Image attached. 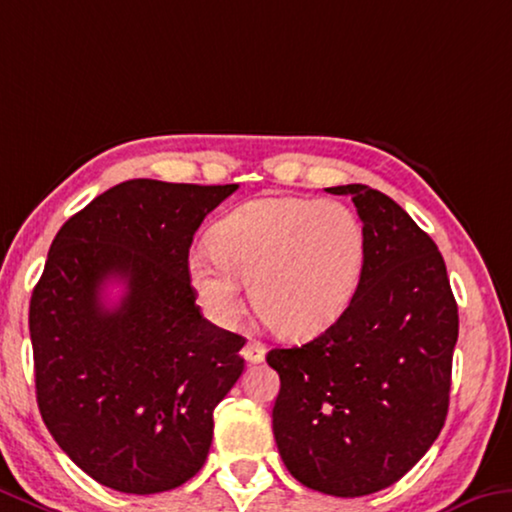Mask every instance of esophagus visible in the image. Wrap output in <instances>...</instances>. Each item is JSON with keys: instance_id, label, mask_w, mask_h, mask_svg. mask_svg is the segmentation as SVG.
<instances>
[{"instance_id": "esophagus-1", "label": "esophagus", "mask_w": 512, "mask_h": 512, "mask_svg": "<svg viewBox=\"0 0 512 512\" xmlns=\"http://www.w3.org/2000/svg\"><path fill=\"white\" fill-rule=\"evenodd\" d=\"M243 358H246V362H250V364L264 362L266 346L262 342H257V339H250V342L243 346Z\"/></svg>"}]
</instances>
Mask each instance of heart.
Segmentation results:
<instances>
[{"mask_svg": "<svg viewBox=\"0 0 512 512\" xmlns=\"http://www.w3.org/2000/svg\"><path fill=\"white\" fill-rule=\"evenodd\" d=\"M209 248L189 255V278L212 319L237 321L241 280H250L257 314L280 335L305 337L330 326L353 300L367 234L339 200L269 196L223 216Z\"/></svg>", "mask_w": 512, "mask_h": 512, "instance_id": "heart-1", "label": "heart"}]
</instances>
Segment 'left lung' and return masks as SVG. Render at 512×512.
<instances>
[{
	"label": "left lung",
	"mask_w": 512,
	"mask_h": 512,
	"mask_svg": "<svg viewBox=\"0 0 512 512\" xmlns=\"http://www.w3.org/2000/svg\"><path fill=\"white\" fill-rule=\"evenodd\" d=\"M351 196L367 234L358 291L312 342L273 348V433L291 476L332 497L399 481L440 435L449 410L458 305L435 241L371 186Z\"/></svg>",
	"instance_id": "obj_1"
}]
</instances>
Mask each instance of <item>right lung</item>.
I'll return each instance as SVG.
<instances>
[{"instance_id":"obj_1","label":"right lung","mask_w":512,"mask_h":512,"mask_svg":"<svg viewBox=\"0 0 512 512\" xmlns=\"http://www.w3.org/2000/svg\"><path fill=\"white\" fill-rule=\"evenodd\" d=\"M237 189L129 180L52 241L29 305L38 408L68 458L111 490L166 492L205 465L246 339L200 314L189 248ZM109 281L126 287L118 306L103 303Z\"/></svg>"}]
</instances>
